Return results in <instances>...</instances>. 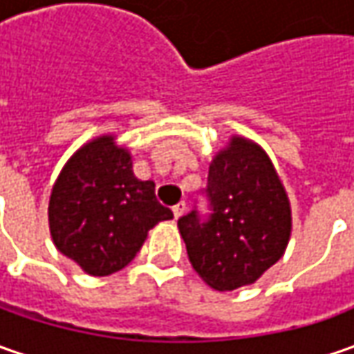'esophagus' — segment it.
<instances>
[{"label": "esophagus", "instance_id": "34e87169", "mask_svg": "<svg viewBox=\"0 0 354 354\" xmlns=\"http://www.w3.org/2000/svg\"><path fill=\"white\" fill-rule=\"evenodd\" d=\"M185 211H187V205H185V203H177V205L173 207V216L179 218V216H183Z\"/></svg>", "mask_w": 354, "mask_h": 354}]
</instances>
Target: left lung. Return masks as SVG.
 Instances as JSON below:
<instances>
[{
  "label": "left lung",
  "mask_w": 354,
  "mask_h": 354,
  "mask_svg": "<svg viewBox=\"0 0 354 354\" xmlns=\"http://www.w3.org/2000/svg\"><path fill=\"white\" fill-rule=\"evenodd\" d=\"M209 214L197 207L177 221L191 266L218 292L254 283L281 258L292 232L290 201L256 143L232 138L212 159Z\"/></svg>",
  "instance_id": "1"
}]
</instances>
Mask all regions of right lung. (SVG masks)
Wrapping results in <instances>:
<instances>
[{
	"instance_id": "1",
	"label": "right lung",
	"mask_w": 354,
	"mask_h": 354,
	"mask_svg": "<svg viewBox=\"0 0 354 354\" xmlns=\"http://www.w3.org/2000/svg\"><path fill=\"white\" fill-rule=\"evenodd\" d=\"M173 212L159 205L153 181L133 177L131 159L112 136L80 147L50 193L55 246L90 276H110L136 258L147 230Z\"/></svg>"
}]
</instances>
